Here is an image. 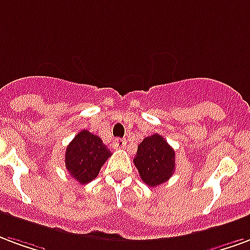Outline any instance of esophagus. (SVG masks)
Instances as JSON below:
<instances>
[{
    "instance_id": "1",
    "label": "esophagus",
    "mask_w": 250,
    "mask_h": 250,
    "mask_svg": "<svg viewBox=\"0 0 250 250\" xmlns=\"http://www.w3.org/2000/svg\"><path fill=\"white\" fill-rule=\"evenodd\" d=\"M125 146H126V140L125 138H117V140H114V147L116 149H124Z\"/></svg>"
}]
</instances>
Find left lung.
Instances as JSON below:
<instances>
[{
	"label": "left lung",
	"instance_id": "8db88e82",
	"mask_svg": "<svg viewBox=\"0 0 250 250\" xmlns=\"http://www.w3.org/2000/svg\"><path fill=\"white\" fill-rule=\"evenodd\" d=\"M133 163L144 183L147 187L156 188L172 177L176 167V157L173 147L167 140L156 133L144 138L138 145Z\"/></svg>",
	"mask_w": 250,
	"mask_h": 250
}]
</instances>
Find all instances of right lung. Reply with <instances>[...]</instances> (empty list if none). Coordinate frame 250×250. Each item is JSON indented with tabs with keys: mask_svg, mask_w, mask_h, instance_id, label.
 <instances>
[{
	"mask_svg": "<svg viewBox=\"0 0 250 250\" xmlns=\"http://www.w3.org/2000/svg\"><path fill=\"white\" fill-rule=\"evenodd\" d=\"M112 152L103 140L89 130H81L65 152V167L74 180L80 184H87L97 177L100 169Z\"/></svg>",
	"mask_w": 250,
	"mask_h": 250,
	"instance_id": "add662e5",
	"label": "right lung"
}]
</instances>
